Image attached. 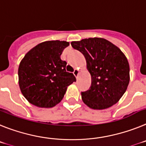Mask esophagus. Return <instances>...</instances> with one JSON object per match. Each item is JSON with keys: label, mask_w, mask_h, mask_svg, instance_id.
Listing matches in <instances>:
<instances>
[{"label": "esophagus", "mask_w": 146, "mask_h": 146, "mask_svg": "<svg viewBox=\"0 0 146 146\" xmlns=\"http://www.w3.org/2000/svg\"><path fill=\"white\" fill-rule=\"evenodd\" d=\"M78 73H79V72H78V69H75L73 73V75H74L77 78V76H78Z\"/></svg>", "instance_id": "1"}]
</instances>
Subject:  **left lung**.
I'll use <instances>...</instances> for the list:
<instances>
[{
    "mask_svg": "<svg viewBox=\"0 0 146 146\" xmlns=\"http://www.w3.org/2000/svg\"><path fill=\"white\" fill-rule=\"evenodd\" d=\"M87 61L91 85L82 92V101L93 110H104L115 104L129 83V64L123 52L108 40L89 38L72 42Z\"/></svg>",
    "mask_w": 146,
    "mask_h": 146,
    "instance_id": "left-lung-1",
    "label": "left lung"
}]
</instances>
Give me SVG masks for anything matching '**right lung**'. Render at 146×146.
I'll return each mask as SVG.
<instances>
[{
  "label": "right lung",
  "instance_id": "1",
  "mask_svg": "<svg viewBox=\"0 0 146 146\" xmlns=\"http://www.w3.org/2000/svg\"><path fill=\"white\" fill-rule=\"evenodd\" d=\"M69 42L47 41L29 50L18 69L19 85L26 99L39 107L49 108L59 104L67 87L76 77L66 71L65 61L60 56Z\"/></svg>",
  "mask_w": 146,
  "mask_h": 146
}]
</instances>
